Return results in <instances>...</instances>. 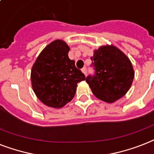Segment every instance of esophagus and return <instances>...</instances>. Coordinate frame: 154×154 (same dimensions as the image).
Wrapping results in <instances>:
<instances>
[{"mask_svg": "<svg viewBox=\"0 0 154 154\" xmlns=\"http://www.w3.org/2000/svg\"><path fill=\"white\" fill-rule=\"evenodd\" d=\"M82 72L86 75H87V68H86V67H83V68L82 69Z\"/></svg>", "mask_w": 154, "mask_h": 154, "instance_id": "1", "label": "esophagus"}]
</instances>
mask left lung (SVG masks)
<instances>
[{"instance_id":"obj_1","label":"left lung","mask_w":154,"mask_h":154,"mask_svg":"<svg viewBox=\"0 0 154 154\" xmlns=\"http://www.w3.org/2000/svg\"><path fill=\"white\" fill-rule=\"evenodd\" d=\"M91 59L95 75H88L86 82L92 93L107 103H113L125 96L134 79L129 58L116 46L107 45L94 51Z\"/></svg>"}]
</instances>
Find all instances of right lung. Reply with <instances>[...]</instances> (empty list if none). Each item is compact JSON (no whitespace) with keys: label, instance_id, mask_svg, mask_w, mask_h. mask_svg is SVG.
Masks as SVG:
<instances>
[{"label":"right lung","instance_id":"right-lung-1","mask_svg":"<svg viewBox=\"0 0 154 154\" xmlns=\"http://www.w3.org/2000/svg\"><path fill=\"white\" fill-rule=\"evenodd\" d=\"M63 40H55L42 50L31 70L32 88L37 97L48 107L63 108L73 99L77 83L85 75L68 57Z\"/></svg>","mask_w":154,"mask_h":154}]
</instances>
